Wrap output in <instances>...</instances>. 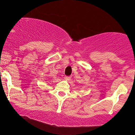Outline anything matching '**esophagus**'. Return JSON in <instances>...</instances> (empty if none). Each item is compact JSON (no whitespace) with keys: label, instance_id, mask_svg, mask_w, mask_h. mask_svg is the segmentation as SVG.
I'll use <instances>...</instances> for the list:
<instances>
[{"label":"esophagus","instance_id":"1","mask_svg":"<svg viewBox=\"0 0 135 135\" xmlns=\"http://www.w3.org/2000/svg\"><path fill=\"white\" fill-rule=\"evenodd\" d=\"M70 78H71V77H69V76H65L64 77L65 80H66V81H69V80H70Z\"/></svg>","mask_w":135,"mask_h":135}]
</instances>
